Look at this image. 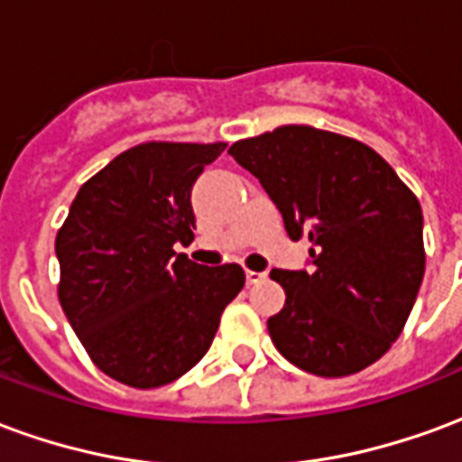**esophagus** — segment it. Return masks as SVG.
Instances as JSON below:
<instances>
[{"label":"esophagus","mask_w":462,"mask_h":462,"mask_svg":"<svg viewBox=\"0 0 462 462\" xmlns=\"http://www.w3.org/2000/svg\"><path fill=\"white\" fill-rule=\"evenodd\" d=\"M245 277H247V284H260V282L267 280V272H245Z\"/></svg>","instance_id":"1"}]
</instances>
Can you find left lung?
<instances>
[{
	"mask_svg": "<svg viewBox=\"0 0 462 462\" xmlns=\"http://www.w3.org/2000/svg\"><path fill=\"white\" fill-rule=\"evenodd\" d=\"M277 205L291 240L310 237L311 270H272L284 307L267 319L280 354L317 376H348L403 331L426 272L423 212L396 171L364 143L282 125L230 145Z\"/></svg>",
	"mask_w": 462,
	"mask_h": 462,
	"instance_id": "left-lung-1",
	"label": "left lung"
}]
</instances>
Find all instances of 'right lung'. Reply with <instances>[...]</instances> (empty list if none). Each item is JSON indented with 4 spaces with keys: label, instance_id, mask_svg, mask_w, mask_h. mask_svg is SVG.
<instances>
[{
    "label": "right lung",
    "instance_id": "obj_1",
    "mask_svg": "<svg viewBox=\"0 0 462 462\" xmlns=\"http://www.w3.org/2000/svg\"><path fill=\"white\" fill-rule=\"evenodd\" d=\"M225 143H143L96 172L56 235L59 301L104 374L158 388L210 348L245 287L240 264L205 267L175 252L192 242V185Z\"/></svg>",
    "mask_w": 462,
    "mask_h": 462
}]
</instances>
